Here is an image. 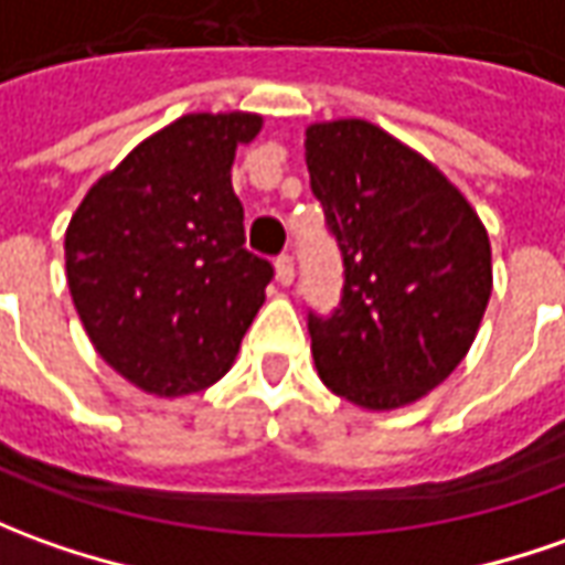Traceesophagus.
<instances>
[{
	"mask_svg": "<svg viewBox=\"0 0 565 565\" xmlns=\"http://www.w3.org/2000/svg\"><path fill=\"white\" fill-rule=\"evenodd\" d=\"M275 275H278V281L287 287V284H294V256H287V253H281L278 259H275Z\"/></svg>",
	"mask_w": 565,
	"mask_h": 565,
	"instance_id": "esophagus-1",
	"label": "esophagus"
}]
</instances>
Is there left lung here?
<instances>
[{"label":"left lung","mask_w":565,"mask_h":565,"mask_svg":"<svg viewBox=\"0 0 565 565\" xmlns=\"http://www.w3.org/2000/svg\"><path fill=\"white\" fill-rule=\"evenodd\" d=\"M309 185L343 259L340 306L309 312L333 393L390 412L439 386L492 297V247L443 172L364 120L306 129Z\"/></svg>","instance_id":"1"}]
</instances>
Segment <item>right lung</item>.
Instances as JSON below:
<instances>
[{
	"label": "right lung",
	"instance_id": "1",
	"mask_svg": "<svg viewBox=\"0 0 565 565\" xmlns=\"http://www.w3.org/2000/svg\"><path fill=\"white\" fill-rule=\"evenodd\" d=\"M256 114H188L92 185L64 253L79 321L114 371L153 395L232 367L275 268L244 247L234 151Z\"/></svg>",
	"mask_w": 565,
	"mask_h": 565
}]
</instances>
